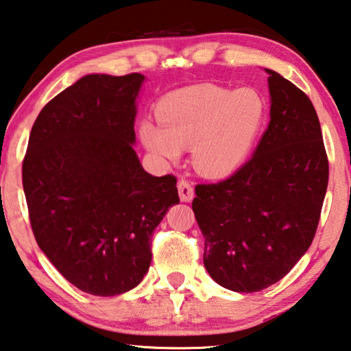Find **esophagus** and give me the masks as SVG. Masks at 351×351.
Wrapping results in <instances>:
<instances>
[{
    "instance_id": "esophagus-1",
    "label": "esophagus",
    "mask_w": 351,
    "mask_h": 351,
    "mask_svg": "<svg viewBox=\"0 0 351 351\" xmlns=\"http://www.w3.org/2000/svg\"><path fill=\"white\" fill-rule=\"evenodd\" d=\"M177 188H178V195H180L182 202L193 200V198H194V188H193V184H191L186 180V178H182V180H178Z\"/></svg>"
}]
</instances>
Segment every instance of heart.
I'll list each match as a JSON object with an SVG mask.
<instances>
[{
	"label": "heart",
	"mask_w": 351,
	"mask_h": 351,
	"mask_svg": "<svg viewBox=\"0 0 351 351\" xmlns=\"http://www.w3.org/2000/svg\"><path fill=\"white\" fill-rule=\"evenodd\" d=\"M264 116L266 104L254 88L195 85L165 95L156 107L158 125L143 121L138 136L151 154L168 163L191 147L198 173L221 178L246 162Z\"/></svg>",
	"instance_id": "obj_1"
}]
</instances>
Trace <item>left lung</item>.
<instances>
[{"label": "left lung", "mask_w": 351, "mask_h": 351, "mask_svg": "<svg viewBox=\"0 0 351 351\" xmlns=\"http://www.w3.org/2000/svg\"><path fill=\"white\" fill-rule=\"evenodd\" d=\"M269 73L270 122L250 160L226 180L197 184L203 263L234 292H260L307 252L328 183V158L308 96Z\"/></svg>", "instance_id": "obj_1"}]
</instances>
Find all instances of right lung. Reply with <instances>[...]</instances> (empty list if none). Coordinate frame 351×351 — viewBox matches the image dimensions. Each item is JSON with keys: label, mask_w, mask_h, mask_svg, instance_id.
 <instances>
[{"label": "right lung", "mask_w": 351, "mask_h": 351, "mask_svg": "<svg viewBox=\"0 0 351 351\" xmlns=\"http://www.w3.org/2000/svg\"><path fill=\"white\" fill-rule=\"evenodd\" d=\"M145 76L87 75L33 123L23 186L33 235L59 274L85 293L134 289L151 264V235L177 204V178L138 162L136 97Z\"/></svg>", "instance_id": "add662e5"}]
</instances>
